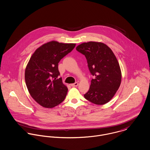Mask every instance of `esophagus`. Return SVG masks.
<instances>
[{
  "mask_svg": "<svg viewBox=\"0 0 150 150\" xmlns=\"http://www.w3.org/2000/svg\"><path fill=\"white\" fill-rule=\"evenodd\" d=\"M78 85H79V83L76 82V83H74V84H71V86H73V87H75V86H77Z\"/></svg>",
  "mask_w": 150,
  "mask_h": 150,
  "instance_id": "34e87169",
  "label": "esophagus"
}]
</instances>
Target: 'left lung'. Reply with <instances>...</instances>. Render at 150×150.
<instances>
[{
    "label": "left lung",
    "instance_id": "obj_1",
    "mask_svg": "<svg viewBox=\"0 0 150 150\" xmlns=\"http://www.w3.org/2000/svg\"><path fill=\"white\" fill-rule=\"evenodd\" d=\"M76 50L85 55L89 70L94 77L84 98L95 105L107 103L121 83V71L114 54L106 44L101 42L82 43Z\"/></svg>",
    "mask_w": 150,
    "mask_h": 150
}]
</instances>
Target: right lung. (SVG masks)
Masks as SVG:
<instances>
[{
    "label": "right lung",
    "mask_w": 150,
    "mask_h": 150,
    "mask_svg": "<svg viewBox=\"0 0 150 150\" xmlns=\"http://www.w3.org/2000/svg\"><path fill=\"white\" fill-rule=\"evenodd\" d=\"M75 46L51 41L39 47L30 57L25 71L26 85L32 98L43 107H55L64 100L68 89L58 77V63Z\"/></svg>",
    "instance_id": "add662e5"
}]
</instances>
